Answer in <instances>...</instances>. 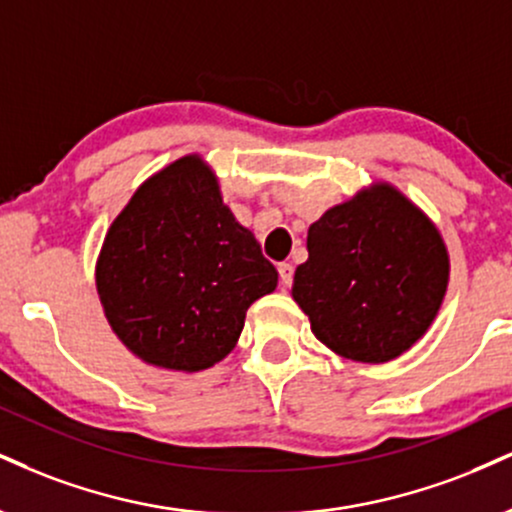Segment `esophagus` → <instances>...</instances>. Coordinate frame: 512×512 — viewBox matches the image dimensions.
<instances>
[{"label": "esophagus", "mask_w": 512, "mask_h": 512, "mask_svg": "<svg viewBox=\"0 0 512 512\" xmlns=\"http://www.w3.org/2000/svg\"><path fill=\"white\" fill-rule=\"evenodd\" d=\"M279 281H281V288H288L293 283V264L283 262L279 264Z\"/></svg>", "instance_id": "esophagus-1"}]
</instances>
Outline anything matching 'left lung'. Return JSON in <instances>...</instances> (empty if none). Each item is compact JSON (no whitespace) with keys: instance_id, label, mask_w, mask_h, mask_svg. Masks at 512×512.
Wrapping results in <instances>:
<instances>
[{"instance_id":"8db88e82","label":"left lung","mask_w":512,"mask_h":512,"mask_svg":"<svg viewBox=\"0 0 512 512\" xmlns=\"http://www.w3.org/2000/svg\"><path fill=\"white\" fill-rule=\"evenodd\" d=\"M293 300L331 353L384 365L427 334L446 298L441 231L403 190L372 181L307 229Z\"/></svg>"}]
</instances>
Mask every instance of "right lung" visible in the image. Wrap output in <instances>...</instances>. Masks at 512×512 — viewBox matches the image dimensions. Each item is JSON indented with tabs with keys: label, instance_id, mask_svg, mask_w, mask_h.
Listing matches in <instances>:
<instances>
[{
	"label": "right lung",
	"instance_id": "1",
	"mask_svg": "<svg viewBox=\"0 0 512 512\" xmlns=\"http://www.w3.org/2000/svg\"><path fill=\"white\" fill-rule=\"evenodd\" d=\"M279 274L221 197L205 157L145 178L112 221L95 264L109 326L138 360L195 374L236 348L248 307Z\"/></svg>",
	"mask_w": 512,
	"mask_h": 512
}]
</instances>
